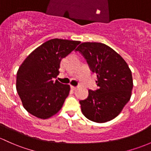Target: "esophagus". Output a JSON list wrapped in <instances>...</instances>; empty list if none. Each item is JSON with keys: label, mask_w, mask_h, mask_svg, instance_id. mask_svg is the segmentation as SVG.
Wrapping results in <instances>:
<instances>
[{"label": "esophagus", "mask_w": 151, "mask_h": 151, "mask_svg": "<svg viewBox=\"0 0 151 151\" xmlns=\"http://www.w3.org/2000/svg\"><path fill=\"white\" fill-rule=\"evenodd\" d=\"M70 88H71V89H72V90H76V89L77 88V87H76V86H71Z\"/></svg>", "instance_id": "34e87169"}]
</instances>
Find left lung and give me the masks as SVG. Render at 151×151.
<instances>
[{"label":"left lung","instance_id":"left-lung-1","mask_svg":"<svg viewBox=\"0 0 151 151\" xmlns=\"http://www.w3.org/2000/svg\"><path fill=\"white\" fill-rule=\"evenodd\" d=\"M76 50L96 74L99 86L96 91L88 90L87 99L80 101L82 113L98 123L114 119L132 95L133 81L129 66L117 52L103 43L83 42Z\"/></svg>","mask_w":151,"mask_h":151}]
</instances>
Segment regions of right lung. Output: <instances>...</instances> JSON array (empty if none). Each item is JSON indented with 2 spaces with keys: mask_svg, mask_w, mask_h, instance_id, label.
Instances as JSON below:
<instances>
[{
  "mask_svg": "<svg viewBox=\"0 0 151 151\" xmlns=\"http://www.w3.org/2000/svg\"><path fill=\"white\" fill-rule=\"evenodd\" d=\"M80 41L52 39L29 55L17 73V91L24 108L36 117L48 119L62 108L70 87L57 78L63 58Z\"/></svg>",
  "mask_w": 151,
  "mask_h": 151,
  "instance_id": "add662e5",
  "label": "right lung"
}]
</instances>
